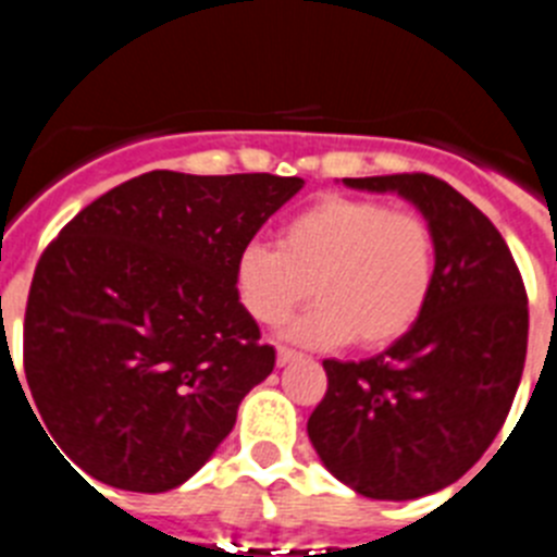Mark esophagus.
Masks as SVG:
<instances>
[{"label": "esophagus", "mask_w": 557, "mask_h": 557, "mask_svg": "<svg viewBox=\"0 0 557 557\" xmlns=\"http://www.w3.org/2000/svg\"><path fill=\"white\" fill-rule=\"evenodd\" d=\"M297 358H302V355H299L297 349L277 347V366H285V363H290V360H297Z\"/></svg>", "instance_id": "34e87169"}]
</instances>
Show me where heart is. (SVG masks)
<instances>
[{"instance_id":"heart-1","label":"heart","mask_w":557,"mask_h":557,"mask_svg":"<svg viewBox=\"0 0 557 557\" xmlns=\"http://www.w3.org/2000/svg\"><path fill=\"white\" fill-rule=\"evenodd\" d=\"M435 233L416 210L327 194L280 230L277 247L249 242L235 260V290L258 324H283L319 305L290 335L315 347L355 338L383 349L424 313L435 283Z\"/></svg>"}]
</instances>
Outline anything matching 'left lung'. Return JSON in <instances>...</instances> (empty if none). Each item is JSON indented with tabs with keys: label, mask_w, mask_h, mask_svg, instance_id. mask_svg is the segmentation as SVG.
<instances>
[{
	"label": "left lung",
	"mask_w": 557,
	"mask_h": 557,
	"mask_svg": "<svg viewBox=\"0 0 557 557\" xmlns=\"http://www.w3.org/2000/svg\"><path fill=\"white\" fill-rule=\"evenodd\" d=\"M399 191L435 233V283L419 322L385 352L324 360L308 419L315 453L372 499H416L463 478L503 430L528 358V290L499 230L424 172L347 177Z\"/></svg>",
	"instance_id": "obj_1"
}]
</instances>
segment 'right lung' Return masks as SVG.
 Returning a JSON list of instances; mask_svg holds the SVG:
<instances>
[{
  "label": "right lung",
  "mask_w": 557,
  "mask_h": 557,
  "mask_svg": "<svg viewBox=\"0 0 557 557\" xmlns=\"http://www.w3.org/2000/svg\"><path fill=\"white\" fill-rule=\"evenodd\" d=\"M299 188L267 172H149L60 230L24 310V374L58 453L141 494L213 455L274 369L235 260Z\"/></svg>",
  "instance_id": "1"
}]
</instances>
